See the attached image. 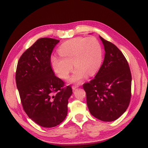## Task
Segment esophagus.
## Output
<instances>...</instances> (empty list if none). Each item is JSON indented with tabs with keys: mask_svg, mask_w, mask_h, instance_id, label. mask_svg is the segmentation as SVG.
Listing matches in <instances>:
<instances>
[{
	"mask_svg": "<svg viewBox=\"0 0 148 148\" xmlns=\"http://www.w3.org/2000/svg\"><path fill=\"white\" fill-rule=\"evenodd\" d=\"M78 85H73L72 86V89L73 90H75L77 88H78Z\"/></svg>",
	"mask_w": 148,
	"mask_h": 148,
	"instance_id": "34e87169",
	"label": "esophagus"
}]
</instances>
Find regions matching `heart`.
Returning <instances> with one entry per match:
<instances>
[{
    "instance_id": "1",
    "label": "heart",
    "mask_w": 148,
    "mask_h": 148,
    "mask_svg": "<svg viewBox=\"0 0 148 148\" xmlns=\"http://www.w3.org/2000/svg\"><path fill=\"white\" fill-rule=\"evenodd\" d=\"M60 57L53 56L51 63L54 71L60 78L66 79L76 69L69 79L72 83H79L88 74L94 75L103 60V50L99 41L94 37H76L67 40L58 49Z\"/></svg>"
}]
</instances>
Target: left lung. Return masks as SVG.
<instances>
[{"mask_svg": "<svg viewBox=\"0 0 148 148\" xmlns=\"http://www.w3.org/2000/svg\"><path fill=\"white\" fill-rule=\"evenodd\" d=\"M99 38L104 47V60L95 77L85 83L83 88L90 113L100 120L112 121L129 107L132 75L122 52L112 42Z\"/></svg>", "mask_w": 148, "mask_h": 148, "instance_id": "obj_1", "label": "left lung"}]
</instances>
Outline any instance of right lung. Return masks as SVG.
<instances>
[{
	"mask_svg": "<svg viewBox=\"0 0 148 148\" xmlns=\"http://www.w3.org/2000/svg\"><path fill=\"white\" fill-rule=\"evenodd\" d=\"M60 41L41 38L28 49L18 60L16 83L27 116L40 126L53 127L61 123L67 113L70 85L55 76L51 54Z\"/></svg>",
	"mask_w": 148,
	"mask_h": 148,
	"instance_id": "obj_1",
	"label": "right lung"
}]
</instances>
